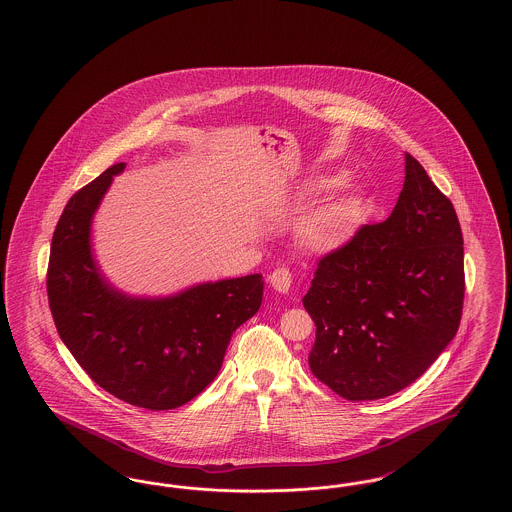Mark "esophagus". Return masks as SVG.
Instances as JSON below:
<instances>
[{"label": "esophagus", "mask_w": 512, "mask_h": 512, "mask_svg": "<svg viewBox=\"0 0 512 512\" xmlns=\"http://www.w3.org/2000/svg\"><path fill=\"white\" fill-rule=\"evenodd\" d=\"M293 278L290 268L278 267L272 274H270V284L274 290L278 292L288 293L290 292V286H292Z\"/></svg>", "instance_id": "obj_1"}]
</instances>
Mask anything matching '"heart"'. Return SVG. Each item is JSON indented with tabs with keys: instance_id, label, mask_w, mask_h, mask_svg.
<instances>
[{
	"instance_id": "obj_1",
	"label": "heart",
	"mask_w": 512,
	"mask_h": 512,
	"mask_svg": "<svg viewBox=\"0 0 512 512\" xmlns=\"http://www.w3.org/2000/svg\"><path fill=\"white\" fill-rule=\"evenodd\" d=\"M336 184H338V178L317 180L307 186L305 197H311ZM351 224H353V201L345 195H338L318 205L315 211L309 213V217L301 224L299 236L309 249L326 253L345 242V238L349 236Z\"/></svg>"
}]
</instances>
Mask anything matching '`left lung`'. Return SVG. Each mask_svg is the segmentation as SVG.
Instances as JSON below:
<instances>
[{"mask_svg": "<svg viewBox=\"0 0 512 512\" xmlns=\"http://www.w3.org/2000/svg\"><path fill=\"white\" fill-rule=\"evenodd\" d=\"M463 301L455 207L405 153V184L390 217L363 224L318 261L303 297L317 326L311 372L349 401L397 393L455 338Z\"/></svg>", "mask_w": 512, "mask_h": 512, "instance_id": "left-lung-1", "label": "left lung"}]
</instances>
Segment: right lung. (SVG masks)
Listing matches in <instances>:
<instances>
[{
  "instance_id": "1",
  "label": "right lung",
  "mask_w": 512,
  "mask_h": 512,
  "mask_svg": "<svg viewBox=\"0 0 512 512\" xmlns=\"http://www.w3.org/2000/svg\"><path fill=\"white\" fill-rule=\"evenodd\" d=\"M124 163L69 199L49 251V309L76 363L117 399L147 411L176 409L219 374L236 328L263 301L261 274L201 284L167 299H130L99 276L90 222Z\"/></svg>"
}]
</instances>
